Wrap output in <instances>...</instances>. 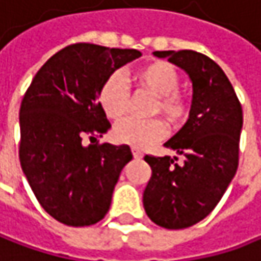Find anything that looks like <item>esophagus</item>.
Returning <instances> with one entry per match:
<instances>
[{
	"label": "esophagus",
	"instance_id": "esophagus-1",
	"mask_svg": "<svg viewBox=\"0 0 261 261\" xmlns=\"http://www.w3.org/2000/svg\"><path fill=\"white\" fill-rule=\"evenodd\" d=\"M132 154H134V158L135 159L142 158V151H141V150H138V148H135V147L132 148Z\"/></svg>",
	"mask_w": 261,
	"mask_h": 261
}]
</instances>
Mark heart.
<instances>
[{
	"label": "heart",
	"mask_w": 261,
	"mask_h": 261,
	"mask_svg": "<svg viewBox=\"0 0 261 261\" xmlns=\"http://www.w3.org/2000/svg\"><path fill=\"white\" fill-rule=\"evenodd\" d=\"M135 79L141 87L156 95L154 113H162L174 124L186 119L189 103L186 96L178 90L179 74L169 62L156 61L141 66L135 72ZM99 103L105 116L110 119H120L129 108V89L120 72L110 74L99 89ZM114 138L129 144L135 148H145L166 137L168 127L162 119L141 120L127 117L119 121L114 127Z\"/></svg>",
	"instance_id": "b5f03b06"
}]
</instances>
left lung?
<instances>
[{
	"label": "left lung",
	"mask_w": 261,
	"mask_h": 261,
	"mask_svg": "<svg viewBox=\"0 0 261 261\" xmlns=\"http://www.w3.org/2000/svg\"><path fill=\"white\" fill-rule=\"evenodd\" d=\"M158 58L182 68L193 83L190 116L165 147L171 156H145L151 178L142 203L153 223L165 229H186L210 214L239 163L242 107L232 83L211 58L195 50L154 51Z\"/></svg>",
	"instance_id": "obj_1"
}]
</instances>
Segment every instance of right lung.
I'll return each instance as SVG.
<instances>
[{
	"label": "right lung",
	"mask_w": 261,
	"mask_h": 261,
	"mask_svg": "<svg viewBox=\"0 0 261 261\" xmlns=\"http://www.w3.org/2000/svg\"><path fill=\"white\" fill-rule=\"evenodd\" d=\"M140 56L135 48L75 43L55 53L29 84L19 113V159L37 200L59 223L90 226L110 210L132 151L99 144L111 124L98 96L110 74Z\"/></svg>",
	"instance_id": "obj_1"
}]
</instances>
